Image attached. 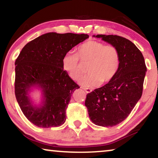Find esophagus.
<instances>
[{
  "label": "esophagus",
  "instance_id": "obj_1",
  "mask_svg": "<svg viewBox=\"0 0 158 158\" xmlns=\"http://www.w3.org/2000/svg\"><path fill=\"white\" fill-rule=\"evenodd\" d=\"M84 89V91H86V93H87V94H90V93H91V91H92V90L91 89H86V88H85V89Z\"/></svg>",
  "mask_w": 158,
  "mask_h": 158
}]
</instances>
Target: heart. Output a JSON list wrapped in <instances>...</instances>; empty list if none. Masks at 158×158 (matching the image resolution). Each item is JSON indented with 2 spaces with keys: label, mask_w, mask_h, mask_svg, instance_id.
<instances>
[{
  "label": "heart",
  "mask_w": 158,
  "mask_h": 158,
  "mask_svg": "<svg viewBox=\"0 0 158 158\" xmlns=\"http://www.w3.org/2000/svg\"><path fill=\"white\" fill-rule=\"evenodd\" d=\"M84 65L89 74L81 80L86 88H96L110 82L116 76L120 65L118 49L113 45L89 40L79 47L77 54L67 52L62 58V67L74 81H79L84 73Z\"/></svg>",
  "instance_id": "b5f03b06"
}]
</instances>
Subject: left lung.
<instances>
[{"mask_svg":"<svg viewBox=\"0 0 158 158\" xmlns=\"http://www.w3.org/2000/svg\"><path fill=\"white\" fill-rule=\"evenodd\" d=\"M96 37L117 48L120 65L110 82L86 95L85 106L93 123L113 127L128 117L141 98L147 68L141 52L129 40L117 35Z\"/></svg>","mask_w":158,"mask_h":158,"instance_id":"obj_1","label":"left lung"}]
</instances>
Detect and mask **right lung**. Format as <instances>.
<instances>
[{
  "mask_svg": "<svg viewBox=\"0 0 158 158\" xmlns=\"http://www.w3.org/2000/svg\"><path fill=\"white\" fill-rule=\"evenodd\" d=\"M88 34L50 32L32 40L15 60V94L24 116L41 128L60 127L66 120V110L75 90L80 88L62 67V58L72 48L89 38ZM42 89L44 101L34 106L28 91Z\"/></svg>",
  "mask_w": 158,
  "mask_h": 158,
  "instance_id": "obj_1",
  "label": "right lung"
}]
</instances>
